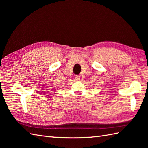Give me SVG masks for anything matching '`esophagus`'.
<instances>
[{
    "instance_id": "esophagus-1",
    "label": "esophagus",
    "mask_w": 148,
    "mask_h": 148,
    "mask_svg": "<svg viewBox=\"0 0 148 148\" xmlns=\"http://www.w3.org/2000/svg\"><path fill=\"white\" fill-rule=\"evenodd\" d=\"M75 79H76V80H77V81H79V80L80 79V77L78 75H76L75 76Z\"/></svg>"
}]
</instances>
